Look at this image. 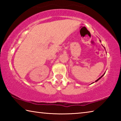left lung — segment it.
Instances as JSON below:
<instances>
[{"label":"left lung","mask_w":121,"mask_h":121,"mask_svg":"<svg viewBox=\"0 0 121 121\" xmlns=\"http://www.w3.org/2000/svg\"><path fill=\"white\" fill-rule=\"evenodd\" d=\"M100 42H101V40H100ZM104 48H105V47H104ZM105 73H106V72H105ZM105 73H104V74H103V75H102L101 76V77H99V78H98V79H97V80H96V81H95V82H97V81H99V79H100V78H102V76H104V75H105ZM93 83H94V82H93Z\"/></svg>","instance_id":"obj_1"}]
</instances>
